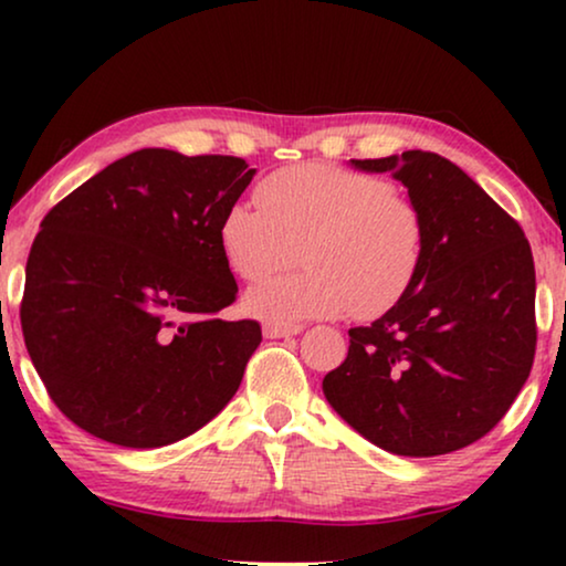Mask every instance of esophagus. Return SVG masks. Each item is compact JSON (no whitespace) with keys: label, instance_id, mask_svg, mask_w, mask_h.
Instances as JSON below:
<instances>
[{"label":"esophagus","instance_id":"esophagus-1","mask_svg":"<svg viewBox=\"0 0 566 566\" xmlns=\"http://www.w3.org/2000/svg\"><path fill=\"white\" fill-rule=\"evenodd\" d=\"M304 329L301 327V324H291V327H285V324H265V327H262V332H265V337L268 339H277V337H293V335H298V332Z\"/></svg>","mask_w":566,"mask_h":566}]
</instances>
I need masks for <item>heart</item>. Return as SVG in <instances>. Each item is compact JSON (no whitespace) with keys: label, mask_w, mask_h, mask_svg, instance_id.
<instances>
[{"label":"heart","mask_w":566,"mask_h":566,"mask_svg":"<svg viewBox=\"0 0 566 566\" xmlns=\"http://www.w3.org/2000/svg\"><path fill=\"white\" fill-rule=\"evenodd\" d=\"M260 200H234L221 216L219 247L231 273L260 281L247 312L270 324H301L353 312L376 316L399 304L420 275L428 219L384 177L335 165H296L260 182Z\"/></svg>","instance_id":"obj_1"}]
</instances>
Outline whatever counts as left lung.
<instances>
[{
    "label": "left lung",
    "mask_w": 566,
    "mask_h": 566,
    "mask_svg": "<svg viewBox=\"0 0 566 566\" xmlns=\"http://www.w3.org/2000/svg\"><path fill=\"white\" fill-rule=\"evenodd\" d=\"M391 172L428 219V252L405 298L353 327L324 376L332 409L397 455H443L484 438L528 381L536 270L521 223L432 151L350 159Z\"/></svg>",
    "instance_id": "left-lung-1"
}]
</instances>
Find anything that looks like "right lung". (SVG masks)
<instances>
[{"label": "right lung", "instance_id": "obj_1", "mask_svg": "<svg viewBox=\"0 0 566 566\" xmlns=\"http://www.w3.org/2000/svg\"><path fill=\"white\" fill-rule=\"evenodd\" d=\"M254 172L239 157L142 149L45 213L25 268L22 337L76 428L159 448L234 397L262 329L219 319L237 298L219 223Z\"/></svg>", "mask_w": 566, "mask_h": 566}]
</instances>
